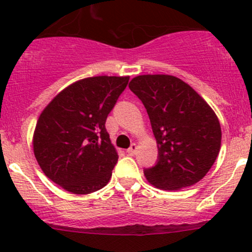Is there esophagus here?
Segmentation results:
<instances>
[{
	"mask_svg": "<svg viewBox=\"0 0 252 252\" xmlns=\"http://www.w3.org/2000/svg\"><path fill=\"white\" fill-rule=\"evenodd\" d=\"M136 151H137V146L135 144H133L130 147L128 148V150H126V152H128V155L134 156V155H136Z\"/></svg>",
	"mask_w": 252,
	"mask_h": 252,
	"instance_id": "obj_1",
	"label": "esophagus"
}]
</instances>
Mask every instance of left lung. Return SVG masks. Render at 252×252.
I'll list each match as a JSON object with an SVG mask.
<instances>
[{
	"label": "left lung",
	"mask_w": 252,
	"mask_h": 252,
	"mask_svg": "<svg viewBox=\"0 0 252 252\" xmlns=\"http://www.w3.org/2000/svg\"><path fill=\"white\" fill-rule=\"evenodd\" d=\"M146 108L158 146V161L145 169L164 190L192 186L205 176L221 147V126L213 108L192 87L170 75H141L129 83Z\"/></svg>",
	"instance_id": "left-lung-1"
}]
</instances>
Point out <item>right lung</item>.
<instances>
[{"mask_svg": "<svg viewBox=\"0 0 252 252\" xmlns=\"http://www.w3.org/2000/svg\"><path fill=\"white\" fill-rule=\"evenodd\" d=\"M128 82L129 76L79 79L39 115L33 153L46 176L63 189L88 194L110 181L118 155L105 123Z\"/></svg>", "mask_w": 252, "mask_h": 252, "instance_id": "1", "label": "right lung"}]
</instances>
